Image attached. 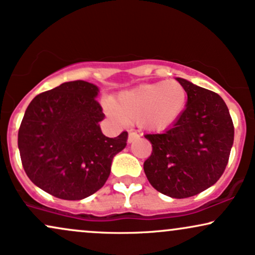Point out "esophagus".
Masks as SVG:
<instances>
[{
	"instance_id": "34e87169",
	"label": "esophagus",
	"mask_w": 255,
	"mask_h": 255,
	"mask_svg": "<svg viewBox=\"0 0 255 255\" xmlns=\"http://www.w3.org/2000/svg\"><path fill=\"white\" fill-rule=\"evenodd\" d=\"M138 138H139V134H138L136 131H132L131 130L130 132H128V143H132L133 140H136V139H138Z\"/></svg>"
}]
</instances>
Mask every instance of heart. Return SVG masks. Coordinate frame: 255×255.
I'll list each match as a JSON object with an SVG mask.
<instances>
[{"label": "heart", "instance_id": "1", "mask_svg": "<svg viewBox=\"0 0 255 255\" xmlns=\"http://www.w3.org/2000/svg\"><path fill=\"white\" fill-rule=\"evenodd\" d=\"M187 90L177 80L143 84L123 91L112 100V115L125 122L139 123L151 131L171 127L187 105Z\"/></svg>", "mask_w": 255, "mask_h": 255}]
</instances>
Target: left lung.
Returning <instances> with one entry per match:
<instances>
[{"label":"left lung","mask_w":255,"mask_h":255,"mask_svg":"<svg viewBox=\"0 0 255 255\" xmlns=\"http://www.w3.org/2000/svg\"><path fill=\"white\" fill-rule=\"evenodd\" d=\"M187 90L181 117L163 133L145 134L152 152L144 162L150 184L174 199H185L215 184L229 159L234 125L218 93L176 78Z\"/></svg>","instance_id":"8db88e82"}]
</instances>
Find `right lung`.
I'll use <instances>...</instances> for the list:
<instances>
[{
	"label": "right lung",
	"instance_id": "add662e5",
	"mask_svg": "<svg viewBox=\"0 0 255 255\" xmlns=\"http://www.w3.org/2000/svg\"><path fill=\"white\" fill-rule=\"evenodd\" d=\"M98 92L87 81H68L37 94L24 112L17 136L22 165L34 184L58 199L83 200L98 191L113 157L127 146V131L103 134Z\"/></svg>",
	"mask_w": 255,
	"mask_h": 255
}]
</instances>
